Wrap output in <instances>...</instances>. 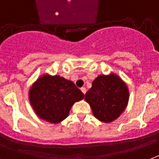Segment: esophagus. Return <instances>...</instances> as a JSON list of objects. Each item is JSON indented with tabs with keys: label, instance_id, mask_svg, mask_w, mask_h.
<instances>
[{
	"label": "esophagus",
	"instance_id": "1",
	"mask_svg": "<svg viewBox=\"0 0 159 159\" xmlns=\"http://www.w3.org/2000/svg\"><path fill=\"white\" fill-rule=\"evenodd\" d=\"M81 91L83 92V94H85V93H86V92H87V89H86L85 88H82V89H81Z\"/></svg>",
	"mask_w": 159,
	"mask_h": 159
}]
</instances>
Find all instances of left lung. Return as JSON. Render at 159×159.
Returning <instances> with one entry per match:
<instances>
[{
    "mask_svg": "<svg viewBox=\"0 0 159 159\" xmlns=\"http://www.w3.org/2000/svg\"><path fill=\"white\" fill-rule=\"evenodd\" d=\"M85 101L99 121L111 123L124 112L129 101L126 83L117 75H99L93 81L92 88L86 93Z\"/></svg>",
    "mask_w": 159,
    "mask_h": 159,
    "instance_id": "1",
    "label": "left lung"
}]
</instances>
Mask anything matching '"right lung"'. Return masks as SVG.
I'll use <instances>...</instances> for the list:
<instances>
[{"label": "right lung", "mask_w": 159, "mask_h": 159, "mask_svg": "<svg viewBox=\"0 0 159 159\" xmlns=\"http://www.w3.org/2000/svg\"><path fill=\"white\" fill-rule=\"evenodd\" d=\"M29 98L39 118L59 124L69 116L74 103L84 98V94L71 81L45 73L32 84Z\"/></svg>", "instance_id": "right-lung-1"}]
</instances>
